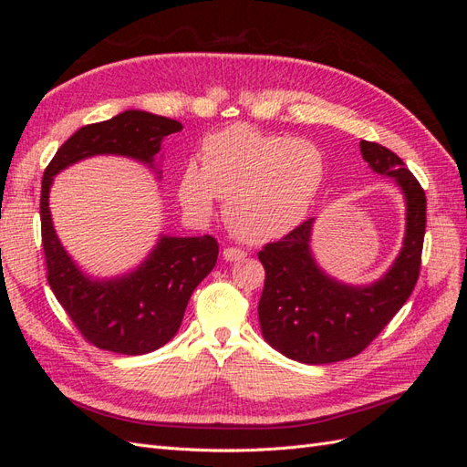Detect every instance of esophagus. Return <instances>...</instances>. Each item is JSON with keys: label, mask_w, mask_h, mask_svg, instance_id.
<instances>
[{"label": "esophagus", "mask_w": 467, "mask_h": 467, "mask_svg": "<svg viewBox=\"0 0 467 467\" xmlns=\"http://www.w3.org/2000/svg\"><path fill=\"white\" fill-rule=\"evenodd\" d=\"M245 257H247V253L242 251V249H235V247H225V249H223V259L230 261V263H234V261H244Z\"/></svg>", "instance_id": "esophagus-1"}]
</instances>
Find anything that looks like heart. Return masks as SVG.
I'll return each mask as SVG.
<instances>
[{
    "label": "heart",
    "instance_id": "obj_1",
    "mask_svg": "<svg viewBox=\"0 0 467 467\" xmlns=\"http://www.w3.org/2000/svg\"><path fill=\"white\" fill-rule=\"evenodd\" d=\"M323 181L317 144L234 124L204 140L202 165L189 161L182 169L179 201L204 220L225 199L223 220L232 232L247 244H266L307 216Z\"/></svg>",
    "mask_w": 467,
    "mask_h": 467
}]
</instances>
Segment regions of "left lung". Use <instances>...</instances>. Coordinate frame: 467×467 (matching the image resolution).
Segmentation results:
<instances>
[{"label": "left lung", "instance_id": "1", "mask_svg": "<svg viewBox=\"0 0 467 467\" xmlns=\"http://www.w3.org/2000/svg\"><path fill=\"white\" fill-rule=\"evenodd\" d=\"M364 161L393 179L405 201V235L400 255L370 285H348L327 275L312 251L316 218L259 251L265 288L259 323L265 341L302 364H329L357 357L411 296L420 268L427 196L405 163L388 148L360 142Z\"/></svg>", "mask_w": 467, "mask_h": 467}]
</instances>
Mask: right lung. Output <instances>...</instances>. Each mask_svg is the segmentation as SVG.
Segmentation results:
<instances>
[{
  "label": "right lung",
  "mask_w": 467,
  "mask_h": 467,
  "mask_svg": "<svg viewBox=\"0 0 467 467\" xmlns=\"http://www.w3.org/2000/svg\"><path fill=\"white\" fill-rule=\"evenodd\" d=\"M182 124L146 110H124L69 136L42 177L40 225L48 285L66 314L88 341L103 350L138 357L171 341L181 327L191 294L218 259L212 235L179 237L160 234L148 257L132 271L99 278L69 257L54 230L50 189L69 165L95 155H120L148 165L161 179V142Z\"/></svg>",
  "instance_id": "obj_1"
}]
</instances>
